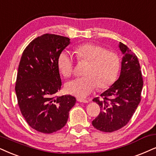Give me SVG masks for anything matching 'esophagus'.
<instances>
[{
	"instance_id": "1",
	"label": "esophagus",
	"mask_w": 156,
	"mask_h": 156,
	"mask_svg": "<svg viewBox=\"0 0 156 156\" xmlns=\"http://www.w3.org/2000/svg\"><path fill=\"white\" fill-rule=\"evenodd\" d=\"M77 101L78 102H80V103H88V101L87 99H84V98H78L77 99Z\"/></svg>"
}]
</instances>
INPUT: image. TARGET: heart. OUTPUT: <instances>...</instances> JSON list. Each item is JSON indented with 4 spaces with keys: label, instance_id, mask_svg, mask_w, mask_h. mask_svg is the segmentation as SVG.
<instances>
[{
    "label": "heart",
    "instance_id": "heart-1",
    "mask_svg": "<svg viewBox=\"0 0 156 156\" xmlns=\"http://www.w3.org/2000/svg\"><path fill=\"white\" fill-rule=\"evenodd\" d=\"M80 61L88 62L85 75L76 78L66 85L67 92L80 98H85L98 87L101 89L109 87L115 81L119 70V58L115 52L106 51L100 45L86 43L75 50ZM58 67L65 76H70L73 72L74 59L68 51H62L58 59Z\"/></svg>",
    "mask_w": 156,
    "mask_h": 156
}]
</instances>
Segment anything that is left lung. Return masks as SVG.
Masks as SVG:
<instances>
[{
    "instance_id": "1",
    "label": "left lung",
    "mask_w": 156,
    "mask_h": 156,
    "mask_svg": "<svg viewBox=\"0 0 156 156\" xmlns=\"http://www.w3.org/2000/svg\"><path fill=\"white\" fill-rule=\"evenodd\" d=\"M119 47L123 55L119 78L101 94L102 99H93L101 112L92 125L105 133H112L127 125L141 100L143 80L138 59L123 43L119 42Z\"/></svg>"
}]
</instances>
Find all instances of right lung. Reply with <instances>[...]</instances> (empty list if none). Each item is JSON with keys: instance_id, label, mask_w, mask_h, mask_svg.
<instances>
[{"instance_id": "right-lung-1", "label": "right lung", "mask_w": 156, "mask_h": 156, "mask_svg": "<svg viewBox=\"0 0 156 156\" xmlns=\"http://www.w3.org/2000/svg\"><path fill=\"white\" fill-rule=\"evenodd\" d=\"M70 40L43 34L31 41L21 55L15 87L18 104L28 125L40 133L62 129L76 102L71 95L55 96L62 86L58 56Z\"/></svg>"}]
</instances>
